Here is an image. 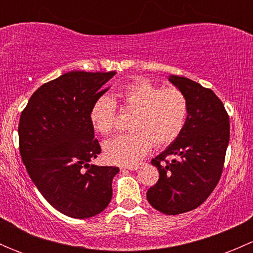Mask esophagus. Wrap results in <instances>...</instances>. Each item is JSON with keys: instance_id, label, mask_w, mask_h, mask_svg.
Here are the masks:
<instances>
[{"instance_id": "esophagus-1", "label": "esophagus", "mask_w": 253, "mask_h": 253, "mask_svg": "<svg viewBox=\"0 0 253 253\" xmlns=\"http://www.w3.org/2000/svg\"><path fill=\"white\" fill-rule=\"evenodd\" d=\"M139 165H126V167H121V170H129V171H134V170H138Z\"/></svg>"}]
</instances>
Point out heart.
<instances>
[{
  "instance_id": "1",
  "label": "heart",
  "mask_w": 253,
  "mask_h": 253,
  "mask_svg": "<svg viewBox=\"0 0 253 253\" xmlns=\"http://www.w3.org/2000/svg\"><path fill=\"white\" fill-rule=\"evenodd\" d=\"M117 96L134 115L129 133L104 143V155L112 164H134L149 152L153 143L155 147L171 144L187 121V98L174 86L163 89L148 79H138L122 86ZM89 119L96 132L111 133L116 122V103L106 95L99 96L91 105Z\"/></svg>"
}]
</instances>
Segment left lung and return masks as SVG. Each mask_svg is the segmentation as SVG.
<instances>
[{
  "mask_svg": "<svg viewBox=\"0 0 253 253\" xmlns=\"http://www.w3.org/2000/svg\"><path fill=\"white\" fill-rule=\"evenodd\" d=\"M169 81L186 95L188 116L180 136L152 160L159 180L147 192L153 208L168 215L197 208L219 182L230 137L229 116L211 89L180 76ZM172 157L169 162L166 159Z\"/></svg>",
  "mask_w": 253,
  "mask_h": 253,
  "instance_id": "8db88e82",
  "label": "left lung"
}]
</instances>
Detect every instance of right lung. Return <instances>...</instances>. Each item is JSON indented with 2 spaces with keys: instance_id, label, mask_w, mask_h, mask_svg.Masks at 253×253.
Instances as JSON below:
<instances>
[{
  "instance_id": "right-lung-1",
  "label": "right lung",
  "mask_w": 253,
  "mask_h": 253,
  "mask_svg": "<svg viewBox=\"0 0 253 253\" xmlns=\"http://www.w3.org/2000/svg\"><path fill=\"white\" fill-rule=\"evenodd\" d=\"M116 72L72 71L42 84L20 115L19 152L45 200L71 218L101 213L112 197L115 167L90 164L101 148L89 112Z\"/></svg>"
}]
</instances>
